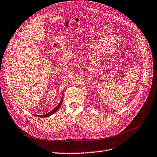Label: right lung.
<instances>
[{"label": "right lung", "mask_w": 157, "mask_h": 157, "mask_svg": "<svg viewBox=\"0 0 157 157\" xmlns=\"http://www.w3.org/2000/svg\"><path fill=\"white\" fill-rule=\"evenodd\" d=\"M62 100H63V94H62V99H61V100H60V103L57 105V106H56V107H55L53 109H52L51 111H49V113H46V114H45V115H35L39 116V117H48L51 116L52 115H53V114L54 113H55L56 111H58L59 109L60 108V106H61V105H62Z\"/></svg>", "instance_id": "obj_1"}]
</instances>
